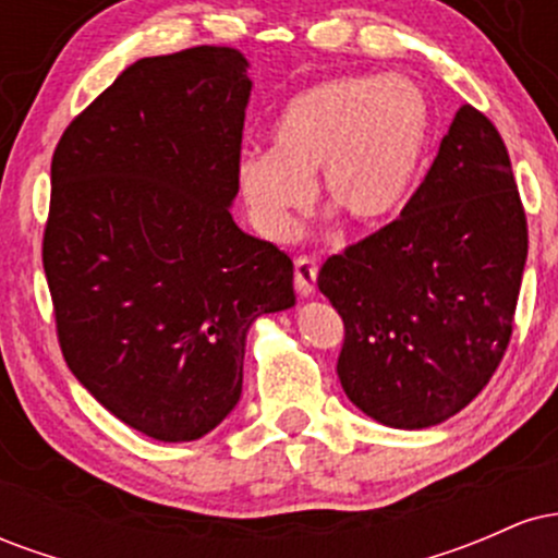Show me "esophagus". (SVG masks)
Here are the masks:
<instances>
[{
	"instance_id": "obj_1",
	"label": "esophagus",
	"mask_w": 558,
	"mask_h": 558,
	"mask_svg": "<svg viewBox=\"0 0 558 558\" xmlns=\"http://www.w3.org/2000/svg\"><path fill=\"white\" fill-rule=\"evenodd\" d=\"M293 286L299 296H312L317 288V262L312 257H296L293 262Z\"/></svg>"
}]
</instances>
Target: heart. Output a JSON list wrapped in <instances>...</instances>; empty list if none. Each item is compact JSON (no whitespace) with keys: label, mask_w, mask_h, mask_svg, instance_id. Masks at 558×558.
<instances>
[{"label":"heart","mask_w":558,"mask_h":558,"mask_svg":"<svg viewBox=\"0 0 558 558\" xmlns=\"http://www.w3.org/2000/svg\"><path fill=\"white\" fill-rule=\"evenodd\" d=\"M433 138V105L403 75H332L301 88L270 128V151L239 159L235 181L248 217L270 241L293 239L319 196L373 230L407 207Z\"/></svg>","instance_id":"heart-1"}]
</instances>
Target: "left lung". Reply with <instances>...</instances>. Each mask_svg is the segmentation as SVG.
Masks as SVG:
<instances>
[{
    "label": "left lung",
    "mask_w": 558,
    "mask_h": 558,
    "mask_svg": "<svg viewBox=\"0 0 558 558\" xmlns=\"http://www.w3.org/2000/svg\"><path fill=\"white\" fill-rule=\"evenodd\" d=\"M524 259L527 217L509 151L464 105L401 215L317 275L343 319L345 396L401 430L462 412L511 341Z\"/></svg>",
    "instance_id": "1"
}]
</instances>
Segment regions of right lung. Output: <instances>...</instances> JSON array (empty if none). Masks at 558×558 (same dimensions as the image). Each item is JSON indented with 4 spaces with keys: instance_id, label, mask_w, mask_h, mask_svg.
I'll return each mask as SVG.
<instances>
[{
    "instance_id": "1",
    "label": "right lung",
    "mask_w": 558,
    "mask_h": 558,
    "mask_svg": "<svg viewBox=\"0 0 558 558\" xmlns=\"http://www.w3.org/2000/svg\"><path fill=\"white\" fill-rule=\"evenodd\" d=\"M239 49L144 57L57 141L41 259L70 373L149 438L196 440L241 399L252 323L293 306V262L243 233Z\"/></svg>"
}]
</instances>
